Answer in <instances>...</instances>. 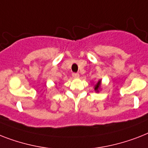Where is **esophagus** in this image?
<instances>
[{"label": "esophagus", "mask_w": 148, "mask_h": 148, "mask_svg": "<svg viewBox=\"0 0 148 148\" xmlns=\"http://www.w3.org/2000/svg\"><path fill=\"white\" fill-rule=\"evenodd\" d=\"M72 76L74 78H78L79 76H80V74H78V73H73V74H72Z\"/></svg>", "instance_id": "1"}]
</instances>
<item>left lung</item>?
Listing matches in <instances>:
<instances>
[{
    "mask_svg": "<svg viewBox=\"0 0 148 148\" xmlns=\"http://www.w3.org/2000/svg\"><path fill=\"white\" fill-rule=\"evenodd\" d=\"M101 84H102V80L101 79H99L97 83H96L94 84V90L96 93H99V90H100V87H101Z\"/></svg>",
    "mask_w": 148,
    "mask_h": 148,
    "instance_id": "obj_1",
    "label": "left lung"
}]
</instances>
